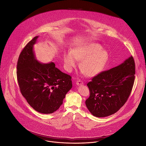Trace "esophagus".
I'll return each instance as SVG.
<instances>
[{"label": "esophagus", "mask_w": 146, "mask_h": 146, "mask_svg": "<svg viewBox=\"0 0 146 146\" xmlns=\"http://www.w3.org/2000/svg\"><path fill=\"white\" fill-rule=\"evenodd\" d=\"M83 82L80 80H78L77 82H76V85H83Z\"/></svg>", "instance_id": "esophagus-1"}]
</instances>
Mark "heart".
<instances>
[{
  "mask_svg": "<svg viewBox=\"0 0 146 146\" xmlns=\"http://www.w3.org/2000/svg\"><path fill=\"white\" fill-rule=\"evenodd\" d=\"M108 53L102 46L96 42L80 45L70 52L63 54V60L67 70L71 71L77 64V60H82L80 67L83 72L90 77L101 73L108 60Z\"/></svg>",
  "mask_w": 146,
  "mask_h": 146,
  "instance_id": "obj_1",
  "label": "heart"
}]
</instances>
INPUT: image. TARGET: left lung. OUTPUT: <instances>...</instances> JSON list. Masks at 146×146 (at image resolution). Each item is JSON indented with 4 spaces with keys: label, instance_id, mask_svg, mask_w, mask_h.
<instances>
[{
    "label": "left lung",
    "instance_id": "1",
    "mask_svg": "<svg viewBox=\"0 0 146 146\" xmlns=\"http://www.w3.org/2000/svg\"><path fill=\"white\" fill-rule=\"evenodd\" d=\"M135 68L134 58L130 56L120 65L101 72L87 84L90 96L85 104L93 116H110L124 106L133 88Z\"/></svg>",
    "mask_w": 146,
    "mask_h": 146
}]
</instances>
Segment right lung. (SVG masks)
Segmentation results:
<instances>
[{"label":"right lung","mask_w":146,"mask_h":146,"mask_svg":"<svg viewBox=\"0 0 146 146\" xmlns=\"http://www.w3.org/2000/svg\"><path fill=\"white\" fill-rule=\"evenodd\" d=\"M39 36L25 46L19 56L17 76L21 93L35 111L44 114L57 111L71 89V77L56 67L54 63L39 62L34 45Z\"/></svg>","instance_id":"obj_1"}]
</instances>
